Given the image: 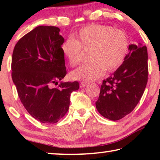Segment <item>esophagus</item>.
<instances>
[{
	"instance_id": "esophagus-1",
	"label": "esophagus",
	"mask_w": 160,
	"mask_h": 160,
	"mask_svg": "<svg viewBox=\"0 0 160 160\" xmlns=\"http://www.w3.org/2000/svg\"><path fill=\"white\" fill-rule=\"evenodd\" d=\"M87 85V82H82L80 84V87L81 88H83V87H85Z\"/></svg>"
}]
</instances>
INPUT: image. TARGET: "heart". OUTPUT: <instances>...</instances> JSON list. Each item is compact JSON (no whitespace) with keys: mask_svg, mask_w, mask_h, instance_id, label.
<instances>
[{"mask_svg":"<svg viewBox=\"0 0 160 160\" xmlns=\"http://www.w3.org/2000/svg\"><path fill=\"white\" fill-rule=\"evenodd\" d=\"M89 51L91 62L80 65L71 72L73 79L91 82L99 78L104 71L119 68L125 60L129 41L125 32L112 27L91 25L82 28L62 43V52L71 66L81 62L82 50Z\"/></svg>","mask_w":160,"mask_h":160,"instance_id":"1","label":"heart"}]
</instances>
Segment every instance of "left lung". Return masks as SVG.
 Masks as SVG:
<instances>
[{
  "mask_svg": "<svg viewBox=\"0 0 160 160\" xmlns=\"http://www.w3.org/2000/svg\"><path fill=\"white\" fill-rule=\"evenodd\" d=\"M129 53L122 65L104 79L96 108L102 117L117 121L137 106L148 81L147 48L141 43L129 45Z\"/></svg>",
  "mask_w": 160,
  "mask_h": 160,
  "instance_id": "8db88e82",
  "label": "left lung"
}]
</instances>
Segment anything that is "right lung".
Returning <instances> with one entry per match:
<instances>
[{
    "mask_svg": "<svg viewBox=\"0 0 160 160\" xmlns=\"http://www.w3.org/2000/svg\"><path fill=\"white\" fill-rule=\"evenodd\" d=\"M54 26H38L15 45L12 54V77L22 103L34 119L54 124L68 110L72 92L78 82H61L66 75L62 49L64 38Z\"/></svg>",
    "mask_w": 160,
    "mask_h": 160,
    "instance_id": "1",
    "label": "right lung"
}]
</instances>
